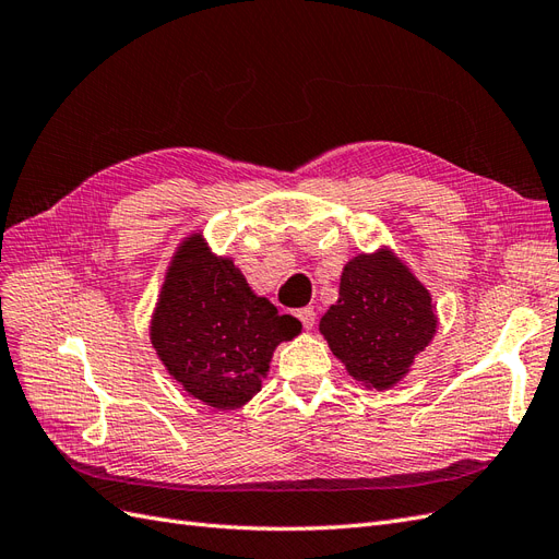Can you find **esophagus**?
Listing matches in <instances>:
<instances>
[{
  "label": "esophagus",
  "mask_w": 559,
  "mask_h": 559,
  "mask_svg": "<svg viewBox=\"0 0 559 559\" xmlns=\"http://www.w3.org/2000/svg\"><path fill=\"white\" fill-rule=\"evenodd\" d=\"M296 314H298V319L302 321V326H306L308 331H310V329H314V319H317V314H314V310H312V308H300Z\"/></svg>",
  "instance_id": "1"
}]
</instances>
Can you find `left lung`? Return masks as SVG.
<instances>
[{
    "label": "left lung",
    "mask_w": 559,
    "mask_h": 559,
    "mask_svg": "<svg viewBox=\"0 0 559 559\" xmlns=\"http://www.w3.org/2000/svg\"><path fill=\"white\" fill-rule=\"evenodd\" d=\"M438 331L431 294L389 247L352 257L337 300L319 319L333 357L366 389L396 386Z\"/></svg>",
    "instance_id": "left-lung-1"
}]
</instances>
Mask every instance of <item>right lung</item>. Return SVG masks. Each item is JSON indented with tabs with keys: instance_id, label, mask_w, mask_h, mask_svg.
Segmentation results:
<instances>
[{
	"instance_id": "obj_1",
	"label": "right lung",
	"mask_w": 559,
	"mask_h": 559,
	"mask_svg": "<svg viewBox=\"0 0 559 559\" xmlns=\"http://www.w3.org/2000/svg\"><path fill=\"white\" fill-rule=\"evenodd\" d=\"M300 321L259 296L202 230L177 245L151 314L148 337L167 373L214 411H238L261 392L280 343Z\"/></svg>"
}]
</instances>
